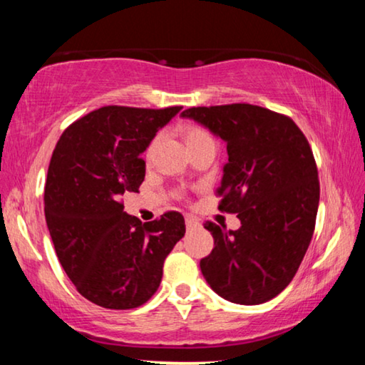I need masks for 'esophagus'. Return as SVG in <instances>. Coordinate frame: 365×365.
Wrapping results in <instances>:
<instances>
[{
	"instance_id": "1",
	"label": "esophagus",
	"mask_w": 365,
	"mask_h": 365,
	"mask_svg": "<svg viewBox=\"0 0 365 365\" xmlns=\"http://www.w3.org/2000/svg\"><path fill=\"white\" fill-rule=\"evenodd\" d=\"M185 225H187V228H196L200 227V222L191 217V215H187V217H185Z\"/></svg>"
}]
</instances>
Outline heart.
<instances>
[{
	"label": "heart",
	"instance_id": "obj_1",
	"mask_svg": "<svg viewBox=\"0 0 365 365\" xmlns=\"http://www.w3.org/2000/svg\"><path fill=\"white\" fill-rule=\"evenodd\" d=\"M205 137H209V135L205 130H201V128H197V127L188 128V130H187V145L191 143V141L205 138Z\"/></svg>",
	"mask_w": 365,
	"mask_h": 365
}]
</instances>
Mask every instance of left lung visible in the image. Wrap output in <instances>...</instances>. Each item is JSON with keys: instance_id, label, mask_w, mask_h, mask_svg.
Wrapping results in <instances>:
<instances>
[{"instance_id": "8db88e82", "label": "left lung", "mask_w": 365, "mask_h": 365, "mask_svg": "<svg viewBox=\"0 0 365 365\" xmlns=\"http://www.w3.org/2000/svg\"><path fill=\"white\" fill-rule=\"evenodd\" d=\"M182 117L227 143L219 209L242 222L238 230L206 222L214 250L201 259L202 275L227 301L262 304L288 287L311 243L320 195L311 146L289 117L252 104L190 108Z\"/></svg>"}]
</instances>
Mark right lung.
<instances>
[{
	"instance_id": "1",
	"label": "right lung",
	"mask_w": 365,
	"mask_h": 365,
	"mask_svg": "<svg viewBox=\"0 0 365 365\" xmlns=\"http://www.w3.org/2000/svg\"><path fill=\"white\" fill-rule=\"evenodd\" d=\"M180 106H106L61 135L48 168L45 217L54 250L77 292L106 309H133L151 298L164 261L185 235L170 211L145 222L123 212L122 196L145 180L143 153Z\"/></svg>"
}]
</instances>
